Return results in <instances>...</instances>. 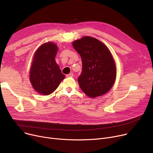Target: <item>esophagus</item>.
Returning <instances> with one entry per match:
<instances>
[{"mask_svg":"<svg viewBox=\"0 0 153 153\" xmlns=\"http://www.w3.org/2000/svg\"><path fill=\"white\" fill-rule=\"evenodd\" d=\"M66 77H73V73H69V74H68L67 76H66Z\"/></svg>","mask_w":153,"mask_h":153,"instance_id":"obj_1","label":"esophagus"}]
</instances>
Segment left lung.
Segmentation results:
<instances>
[{
  "label": "left lung",
  "mask_w": 153,
  "mask_h": 153,
  "mask_svg": "<svg viewBox=\"0 0 153 153\" xmlns=\"http://www.w3.org/2000/svg\"><path fill=\"white\" fill-rule=\"evenodd\" d=\"M72 46L82 59V70L78 78L81 90L91 98L108 92L115 82L117 68L107 46L87 36L75 40Z\"/></svg>",
  "instance_id": "1"
}]
</instances>
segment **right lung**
<instances>
[{
  "label": "right lung",
  "instance_id": "obj_1",
  "mask_svg": "<svg viewBox=\"0 0 153 153\" xmlns=\"http://www.w3.org/2000/svg\"><path fill=\"white\" fill-rule=\"evenodd\" d=\"M58 50L55 43L48 42L40 46L34 54L30 70V81L35 91L40 94H51L65 78L55 61Z\"/></svg>",
  "mask_w": 153,
  "mask_h": 153
}]
</instances>
